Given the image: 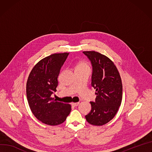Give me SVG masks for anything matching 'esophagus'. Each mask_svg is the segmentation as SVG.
<instances>
[{
	"label": "esophagus",
	"instance_id": "34e87169",
	"mask_svg": "<svg viewBox=\"0 0 152 152\" xmlns=\"http://www.w3.org/2000/svg\"><path fill=\"white\" fill-rule=\"evenodd\" d=\"M79 104V102H73V103L72 104V105L73 106H75V107L77 106Z\"/></svg>",
	"mask_w": 152,
	"mask_h": 152
}]
</instances>
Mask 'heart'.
<instances>
[{
  "instance_id": "1",
  "label": "heart",
  "mask_w": 152,
  "mask_h": 152,
  "mask_svg": "<svg viewBox=\"0 0 152 152\" xmlns=\"http://www.w3.org/2000/svg\"><path fill=\"white\" fill-rule=\"evenodd\" d=\"M84 68H89L88 64L85 61L80 60L79 61L76 65V70L77 69H84Z\"/></svg>"
}]
</instances>
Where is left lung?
Returning <instances> with one entry per match:
<instances>
[{
    "label": "left lung",
    "mask_w": 152,
    "mask_h": 152,
    "mask_svg": "<svg viewBox=\"0 0 152 152\" xmlns=\"http://www.w3.org/2000/svg\"><path fill=\"white\" fill-rule=\"evenodd\" d=\"M83 53L93 66L91 86L96 90L95 102H90L91 109L86 116L93 126H103L116 115L122 98V85L119 73L113 61L94 51Z\"/></svg>",
    "instance_id": "left-lung-1"
}]
</instances>
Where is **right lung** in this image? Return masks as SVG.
Masks as SVG:
<instances>
[{"instance_id": "obj_1", "label": "right lung", "mask_w": 152, "mask_h": 152, "mask_svg": "<svg viewBox=\"0 0 152 152\" xmlns=\"http://www.w3.org/2000/svg\"><path fill=\"white\" fill-rule=\"evenodd\" d=\"M69 53H54L39 61L31 70L26 82V96L35 117L50 126L63 123L71 112L70 104L51 97L56 91L60 70Z\"/></svg>"}]
</instances>
